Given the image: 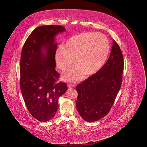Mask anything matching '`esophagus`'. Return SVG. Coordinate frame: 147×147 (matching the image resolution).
<instances>
[{
	"mask_svg": "<svg viewBox=\"0 0 147 147\" xmlns=\"http://www.w3.org/2000/svg\"><path fill=\"white\" fill-rule=\"evenodd\" d=\"M67 86L68 88L75 87V85L73 84H68Z\"/></svg>",
	"mask_w": 147,
	"mask_h": 147,
	"instance_id": "34e87169",
	"label": "esophagus"
}]
</instances>
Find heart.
Here are the masks:
<instances>
[{
	"mask_svg": "<svg viewBox=\"0 0 147 147\" xmlns=\"http://www.w3.org/2000/svg\"><path fill=\"white\" fill-rule=\"evenodd\" d=\"M110 51L109 41L104 34L87 32L69 38L55 54L57 67L65 71L74 62L76 66L63 75L66 81H78L82 74L94 75L106 62Z\"/></svg>",
	"mask_w": 147,
	"mask_h": 147,
	"instance_id": "heart-1",
	"label": "heart"
}]
</instances>
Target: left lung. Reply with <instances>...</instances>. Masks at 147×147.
Instances as JSON below:
<instances>
[{
    "mask_svg": "<svg viewBox=\"0 0 147 147\" xmlns=\"http://www.w3.org/2000/svg\"><path fill=\"white\" fill-rule=\"evenodd\" d=\"M123 66L122 52L113 40L110 56L106 63L76 87V107L85 121H96L109 113L121 86Z\"/></svg>",
    "mask_w": 147,
    "mask_h": 147,
    "instance_id": "left-lung-1",
    "label": "left lung"
}]
</instances>
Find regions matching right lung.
I'll return each mask as SVG.
<instances>
[{
    "mask_svg": "<svg viewBox=\"0 0 147 147\" xmlns=\"http://www.w3.org/2000/svg\"><path fill=\"white\" fill-rule=\"evenodd\" d=\"M66 30L59 25H46L34 29L22 48L20 86L26 106L38 121H48L58 109V99L68 89L66 83L57 82L55 69L57 34Z\"/></svg>",
    "mask_w": 147,
    "mask_h": 147,
    "instance_id": "1",
    "label": "right lung"
}]
</instances>
